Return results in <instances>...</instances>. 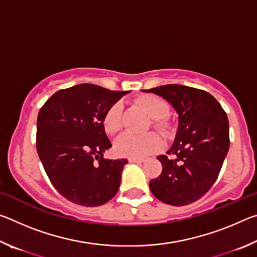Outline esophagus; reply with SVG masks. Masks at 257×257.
Instances as JSON below:
<instances>
[{"label": "esophagus", "instance_id": "34e87169", "mask_svg": "<svg viewBox=\"0 0 257 257\" xmlns=\"http://www.w3.org/2000/svg\"><path fill=\"white\" fill-rule=\"evenodd\" d=\"M145 159H137V158H129V162H133V163H142L144 162Z\"/></svg>", "mask_w": 257, "mask_h": 257}]
</instances>
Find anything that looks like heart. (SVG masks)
I'll return each mask as SVG.
<instances>
[{
    "label": "heart",
    "mask_w": 257,
    "mask_h": 257,
    "mask_svg": "<svg viewBox=\"0 0 257 257\" xmlns=\"http://www.w3.org/2000/svg\"><path fill=\"white\" fill-rule=\"evenodd\" d=\"M137 103L152 116V125L163 136H170L172 123L167 116L170 112L168 102L158 95H143L137 98ZM122 104L115 102L104 113V129L108 135H115L122 128ZM162 145V139L155 133L123 134L115 141L114 150L120 156L141 159L158 152Z\"/></svg>",
    "instance_id": "heart-1"
}]
</instances>
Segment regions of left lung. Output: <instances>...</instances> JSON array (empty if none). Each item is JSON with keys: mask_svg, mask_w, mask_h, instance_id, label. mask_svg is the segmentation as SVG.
<instances>
[{"mask_svg": "<svg viewBox=\"0 0 257 257\" xmlns=\"http://www.w3.org/2000/svg\"><path fill=\"white\" fill-rule=\"evenodd\" d=\"M172 104L179 114L175 143L160 155L162 172L150 181L152 194L173 206L202 198L217 179L230 145L227 113L210 93L182 85L147 89Z\"/></svg>", "mask_w": 257, "mask_h": 257, "instance_id": "left-lung-1", "label": "left lung"}]
</instances>
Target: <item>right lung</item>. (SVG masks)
<instances>
[{
	"mask_svg": "<svg viewBox=\"0 0 257 257\" xmlns=\"http://www.w3.org/2000/svg\"><path fill=\"white\" fill-rule=\"evenodd\" d=\"M127 93L80 84L58 90L38 112L37 153L52 185L68 201L95 207L118 193L128 160L103 156L112 146L103 116Z\"/></svg>",
	"mask_w": 257,
	"mask_h": 257,
	"instance_id": "obj_1",
	"label": "right lung"
}]
</instances>
